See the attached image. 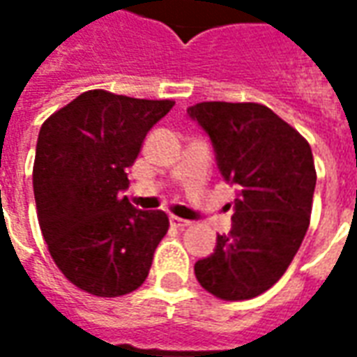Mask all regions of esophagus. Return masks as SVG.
<instances>
[{
  "label": "esophagus",
  "instance_id": "34e87169",
  "mask_svg": "<svg viewBox=\"0 0 357 357\" xmlns=\"http://www.w3.org/2000/svg\"><path fill=\"white\" fill-rule=\"evenodd\" d=\"M170 222L172 225H176V227H187V225H191L189 220H183V218H178V216H170Z\"/></svg>",
  "mask_w": 357,
  "mask_h": 357
}]
</instances>
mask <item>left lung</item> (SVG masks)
<instances>
[{
  "mask_svg": "<svg viewBox=\"0 0 357 357\" xmlns=\"http://www.w3.org/2000/svg\"><path fill=\"white\" fill-rule=\"evenodd\" d=\"M187 114L212 141L222 178L237 187L231 231L218 235L214 252L195 264V275L218 298H255L281 279L307 231L312 149L258 102H197Z\"/></svg>",
  "mask_w": 357,
  "mask_h": 357,
  "instance_id": "obj_1",
  "label": "left lung"
}]
</instances>
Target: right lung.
<instances>
[{
  "label": "right lung",
  "instance_id": "obj_1",
  "mask_svg": "<svg viewBox=\"0 0 357 357\" xmlns=\"http://www.w3.org/2000/svg\"><path fill=\"white\" fill-rule=\"evenodd\" d=\"M172 107L91 89L43 122L32 174L38 222L51 258L82 291L112 298L147 279L170 222L120 193L145 135Z\"/></svg>",
  "mask_w": 357,
  "mask_h": 357
}]
</instances>
